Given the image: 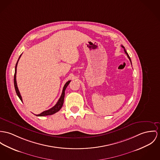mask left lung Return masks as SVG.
I'll return each instance as SVG.
<instances>
[{"instance_id": "1", "label": "left lung", "mask_w": 160, "mask_h": 160, "mask_svg": "<svg viewBox=\"0 0 160 160\" xmlns=\"http://www.w3.org/2000/svg\"><path fill=\"white\" fill-rule=\"evenodd\" d=\"M122 48H123V49H124V52H125V53L127 54V57H128V59L130 60V61L131 62V64H132V62H131V59H130V57H129V55H128V53L127 52V51H126V50L125 49V48L123 47V46H121Z\"/></svg>"}]
</instances>
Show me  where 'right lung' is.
Here are the masks:
<instances>
[{
    "mask_svg": "<svg viewBox=\"0 0 160 160\" xmlns=\"http://www.w3.org/2000/svg\"><path fill=\"white\" fill-rule=\"evenodd\" d=\"M22 55V54H21ZM21 55H20V57H19V59L18 60V62L16 64V66H15V72H14V88H15V90H16V92L18 95V96L19 97V98H20V100L22 102V97L21 96V94L19 92V91L18 89V85H17V83H16V69H17V65H18V63L19 62V58H21ZM71 82V80L67 82L66 83V84L64 85V86L63 87V89H62V95H61V97L60 98H59V100H58L57 103L55 104V106H53L52 108H51L49 110H48L44 111L43 112H42L41 113L39 114H37L36 116H49V115H52V114H53L55 113H56L57 112H58V111L60 110L61 108H62V106L63 105V103H64V94H65V90H66V88H67V86H68V85L69 84V83Z\"/></svg>",
    "mask_w": 160,
    "mask_h": 160,
    "instance_id": "right-lung-1",
    "label": "right lung"
}]
</instances>
